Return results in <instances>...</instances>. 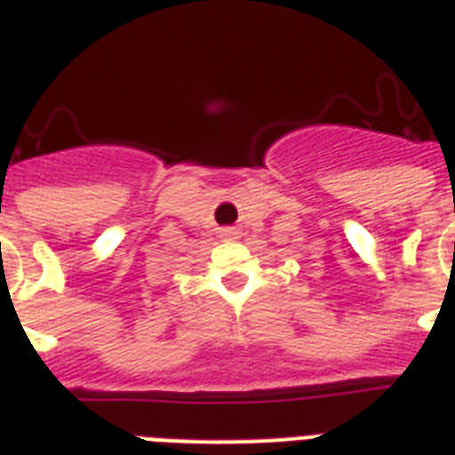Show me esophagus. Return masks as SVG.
<instances>
[{"mask_svg":"<svg viewBox=\"0 0 455 455\" xmlns=\"http://www.w3.org/2000/svg\"><path fill=\"white\" fill-rule=\"evenodd\" d=\"M228 235H234V231H228Z\"/></svg>","mask_w":455,"mask_h":455,"instance_id":"1","label":"esophagus"}]
</instances>
